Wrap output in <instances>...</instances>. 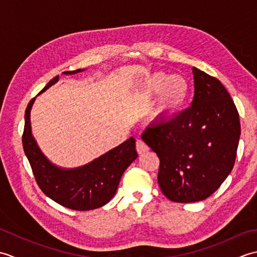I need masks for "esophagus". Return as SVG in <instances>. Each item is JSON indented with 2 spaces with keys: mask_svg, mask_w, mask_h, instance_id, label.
Segmentation results:
<instances>
[{
  "mask_svg": "<svg viewBox=\"0 0 257 257\" xmlns=\"http://www.w3.org/2000/svg\"><path fill=\"white\" fill-rule=\"evenodd\" d=\"M136 149H137L138 154L141 155V154H145V152L148 151L149 150V147L144 143V140L137 139V141H136Z\"/></svg>",
  "mask_w": 257,
  "mask_h": 257,
  "instance_id": "obj_1",
  "label": "esophagus"
}]
</instances>
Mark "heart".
<instances>
[{
	"mask_svg": "<svg viewBox=\"0 0 257 257\" xmlns=\"http://www.w3.org/2000/svg\"><path fill=\"white\" fill-rule=\"evenodd\" d=\"M147 90L151 97H158L157 116L168 120L181 110L190 92L188 79L182 75H168L158 72L147 81Z\"/></svg>",
	"mask_w": 257,
	"mask_h": 257,
	"instance_id": "obj_1",
	"label": "heart"
}]
</instances>
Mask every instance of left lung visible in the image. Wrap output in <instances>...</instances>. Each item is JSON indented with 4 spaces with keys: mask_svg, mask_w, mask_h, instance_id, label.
Returning a JSON list of instances; mask_svg holds the SVG:
<instances>
[{
    "mask_svg": "<svg viewBox=\"0 0 257 257\" xmlns=\"http://www.w3.org/2000/svg\"><path fill=\"white\" fill-rule=\"evenodd\" d=\"M191 107L151 123L141 138L160 159L158 183L169 200L191 203L214 193L231 173L241 136L237 109L219 79L192 68Z\"/></svg>",
    "mask_w": 257,
    "mask_h": 257,
    "instance_id": "8db88e82",
    "label": "left lung"
}]
</instances>
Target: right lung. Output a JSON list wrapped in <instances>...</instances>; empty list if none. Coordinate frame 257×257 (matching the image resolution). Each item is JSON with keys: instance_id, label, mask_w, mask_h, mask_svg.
Here are the masks:
<instances>
[{"instance_id": "add662e5", "label": "right lung", "mask_w": 257, "mask_h": 257, "mask_svg": "<svg viewBox=\"0 0 257 257\" xmlns=\"http://www.w3.org/2000/svg\"><path fill=\"white\" fill-rule=\"evenodd\" d=\"M83 70L76 69L64 74H77ZM58 79V76L54 77L40 94L56 84ZM34 101L35 98H33L25 110L22 141L38 187L48 198L72 210L89 211L107 204L116 194L125 169L137 159L135 138L130 137L85 166L74 169L57 167L43 154L32 135L31 109Z\"/></svg>"}]
</instances>
